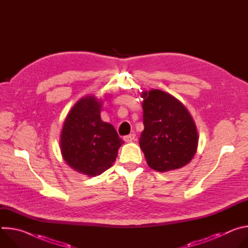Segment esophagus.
I'll list each match as a JSON object with an SVG mask.
<instances>
[{"label": "esophagus", "instance_id": "34e87169", "mask_svg": "<svg viewBox=\"0 0 248 248\" xmlns=\"http://www.w3.org/2000/svg\"><path fill=\"white\" fill-rule=\"evenodd\" d=\"M124 141H126V142H131V141L135 140V134L134 133H131V134H128V135H125L124 137Z\"/></svg>", "mask_w": 248, "mask_h": 248}]
</instances>
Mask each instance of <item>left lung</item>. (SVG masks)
Returning <instances> with one entry per match:
<instances>
[{"instance_id":"left-lung-1","label":"left lung","mask_w":248,"mask_h":248,"mask_svg":"<svg viewBox=\"0 0 248 248\" xmlns=\"http://www.w3.org/2000/svg\"><path fill=\"white\" fill-rule=\"evenodd\" d=\"M143 124L139 145L147 164L158 171L172 170L188 164L198 144L195 124L185 106L157 89L144 91Z\"/></svg>"}]
</instances>
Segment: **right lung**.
<instances>
[{
	"label": "right lung",
	"instance_id": "right-lung-1",
	"mask_svg": "<svg viewBox=\"0 0 248 248\" xmlns=\"http://www.w3.org/2000/svg\"><path fill=\"white\" fill-rule=\"evenodd\" d=\"M93 96L79 100L67 115L61 135L64 161L78 172L95 176L112 167L124 143L114 126L100 117Z\"/></svg>",
	"mask_w": 248,
	"mask_h": 248
}]
</instances>
